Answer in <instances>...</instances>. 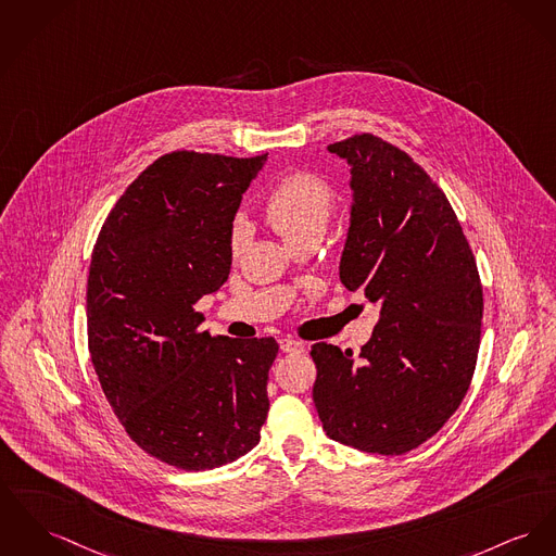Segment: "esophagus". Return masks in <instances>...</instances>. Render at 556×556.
<instances>
[{"label": "esophagus", "instance_id": "esophagus-1", "mask_svg": "<svg viewBox=\"0 0 556 556\" xmlns=\"http://www.w3.org/2000/svg\"><path fill=\"white\" fill-rule=\"evenodd\" d=\"M280 350L287 354H299L305 350V343L296 341L293 337H285V339H280Z\"/></svg>", "mask_w": 556, "mask_h": 556}]
</instances>
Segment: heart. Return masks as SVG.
Returning <instances> with one entry per match:
<instances>
[{
  "mask_svg": "<svg viewBox=\"0 0 556 556\" xmlns=\"http://www.w3.org/2000/svg\"><path fill=\"white\" fill-rule=\"evenodd\" d=\"M337 195L333 187L312 173H291L269 189L263 202V215L267 223L287 240H296L320 233L333 217ZM247 244V225L236 223L229 236V251L233 257L242 253Z\"/></svg>",
  "mask_w": 556,
  "mask_h": 556,
  "instance_id": "obj_1",
  "label": "heart"
}]
</instances>
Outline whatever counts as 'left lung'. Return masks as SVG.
Returning <instances> with one entry per match:
<instances>
[{
  "label": "left lung",
  "instance_id": "1",
  "mask_svg": "<svg viewBox=\"0 0 556 556\" xmlns=\"http://www.w3.org/2000/svg\"><path fill=\"white\" fill-rule=\"evenodd\" d=\"M352 166L339 276L379 305L361 356L316 343L314 403L337 443L403 455L462 405L481 345L477 260L443 189L407 151L358 132L329 146Z\"/></svg>",
  "mask_w": 556,
  "mask_h": 556
}]
</instances>
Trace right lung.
<instances>
[{
	"instance_id": "right-lung-1",
	"label": "right lung",
	"mask_w": 556,
	"mask_h": 556,
	"mask_svg": "<svg viewBox=\"0 0 556 556\" xmlns=\"http://www.w3.org/2000/svg\"><path fill=\"white\" fill-rule=\"evenodd\" d=\"M265 157L160 155L92 251L88 350L105 399L132 443L187 472L249 453L269 410L278 341L211 337L193 307L229 276L231 222Z\"/></svg>"
}]
</instances>
